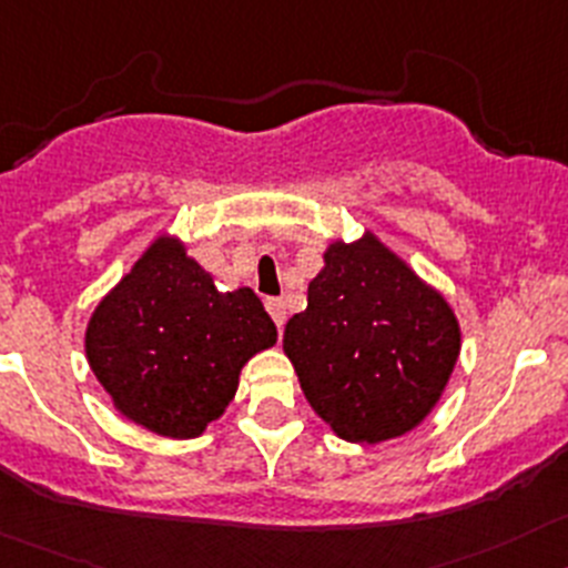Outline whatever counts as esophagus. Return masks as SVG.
<instances>
[{
  "instance_id": "1",
  "label": "esophagus",
  "mask_w": 568,
  "mask_h": 568,
  "mask_svg": "<svg viewBox=\"0 0 568 568\" xmlns=\"http://www.w3.org/2000/svg\"><path fill=\"white\" fill-rule=\"evenodd\" d=\"M267 312H270V318L275 321V326H278V332L284 329V321H287V310H284V301L281 298H267Z\"/></svg>"
}]
</instances>
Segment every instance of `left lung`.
Instances as JSON below:
<instances>
[{
  "label": "left lung",
  "instance_id": "obj_1",
  "mask_svg": "<svg viewBox=\"0 0 568 568\" xmlns=\"http://www.w3.org/2000/svg\"><path fill=\"white\" fill-rule=\"evenodd\" d=\"M459 348L454 306L372 231L324 250L306 310L284 329V355L306 403L357 445L397 439L423 423Z\"/></svg>",
  "mask_w": 568,
  "mask_h": 568
}]
</instances>
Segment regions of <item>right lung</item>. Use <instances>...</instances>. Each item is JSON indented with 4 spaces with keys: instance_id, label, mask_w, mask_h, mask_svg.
Listing matches in <instances>:
<instances>
[{
    "instance_id": "right-lung-1",
    "label": "right lung",
    "mask_w": 568,
    "mask_h": 568,
    "mask_svg": "<svg viewBox=\"0 0 568 568\" xmlns=\"http://www.w3.org/2000/svg\"><path fill=\"white\" fill-rule=\"evenodd\" d=\"M275 337L253 290L220 293L185 242L160 233L98 301L83 352L123 419L194 439L225 414L244 363Z\"/></svg>"
}]
</instances>
